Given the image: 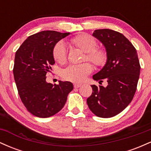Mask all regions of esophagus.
I'll use <instances>...</instances> for the list:
<instances>
[{"label": "esophagus", "mask_w": 151, "mask_h": 151, "mask_svg": "<svg viewBox=\"0 0 151 151\" xmlns=\"http://www.w3.org/2000/svg\"><path fill=\"white\" fill-rule=\"evenodd\" d=\"M81 86V84H74V88H79Z\"/></svg>", "instance_id": "34e87169"}]
</instances>
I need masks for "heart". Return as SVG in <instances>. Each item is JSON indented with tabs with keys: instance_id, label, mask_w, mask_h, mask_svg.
Returning <instances> with one entry per match:
<instances>
[{
	"instance_id": "heart-1",
	"label": "heart",
	"mask_w": 151,
	"mask_h": 151,
	"mask_svg": "<svg viewBox=\"0 0 151 151\" xmlns=\"http://www.w3.org/2000/svg\"><path fill=\"white\" fill-rule=\"evenodd\" d=\"M73 45L85 52L84 60H89L97 67L104 65L107 61V52L101 48H96V41L91 35L80 34L70 40ZM53 57L55 61L64 63L67 60V45L64 41H60L53 48ZM93 67L89 62L71 65L63 70L62 76L66 80L73 82H81L92 72Z\"/></svg>"
}]
</instances>
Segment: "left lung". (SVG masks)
Wrapping results in <instances>:
<instances>
[{
    "mask_svg": "<svg viewBox=\"0 0 151 151\" xmlns=\"http://www.w3.org/2000/svg\"><path fill=\"white\" fill-rule=\"evenodd\" d=\"M92 35L105 47L107 61L93 79L106 86L91 85L92 93L86 100L93 114L111 118L121 113L132 101L139 79L140 66L136 48L120 32L109 29L94 30Z\"/></svg>",
    "mask_w": 151,
    "mask_h": 151,
    "instance_id": "1",
    "label": "left lung"
}]
</instances>
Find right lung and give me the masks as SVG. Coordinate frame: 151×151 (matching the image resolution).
Returning <instances> with one entry per match:
<instances>
[{
  "instance_id": "1",
  "label": "right lung",
  "mask_w": 151,
  "mask_h": 151,
  "mask_svg": "<svg viewBox=\"0 0 151 151\" xmlns=\"http://www.w3.org/2000/svg\"><path fill=\"white\" fill-rule=\"evenodd\" d=\"M70 32L46 30L29 36L17 50L13 74L20 99L32 115L47 118L58 113L73 89L70 81L59 84L46 81V74L55 63L53 48Z\"/></svg>"
}]
</instances>
